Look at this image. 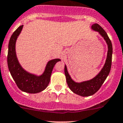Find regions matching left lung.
Listing matches in <instances>:
<instances>
[{"mask_svg":"<svg viewBox=\"0 0 123 123\" xmlns=\"http://www.w3.org/2000/svg\"><path fill=\"white\" fill-rule=\"evenodd\" d=\"M92 28L93 30L99 33V34L104 37L108 47L107 58L104 68L102 69L99 74L96 75L95 78L89 81H84V82L78 83H75L71 79L70 76L67 71L66 66H65L64 71L67 85L69 88L75 94L81 96H89L95 94L96 92L98 91L101 86L104 83L105 80L110 73L112 64V46L111 40L110 39L108 34L98 24H95L92 26Z\"/></svg>","mask_w":123,"mask_h":123,"instance_id":"left-lung-1","label":"left lung"}]
</instances>
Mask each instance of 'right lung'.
Here are the masks:
<instances>
[{
  "mask_svg": "<svg viewBox=\"0 0 123 123\" xmlns=\"http://www.w3.org/2000/svg\"><path fill=\"white\" fill-rule=\"evenodd\" d=\"M23 27V25L19 26L10 38L7 57L8 68L16 85L21 90L30 93H37L48 87L54 67L60 59H55L48 62L45 71L41 76L29 74L24 70L18 62L15 53V42Z\"/></svg>",
  "mask_w": 123,
  "mask_h": 123,
  "instance_id": "obj_1",
  "label": "right lung"
}]
</instances>
